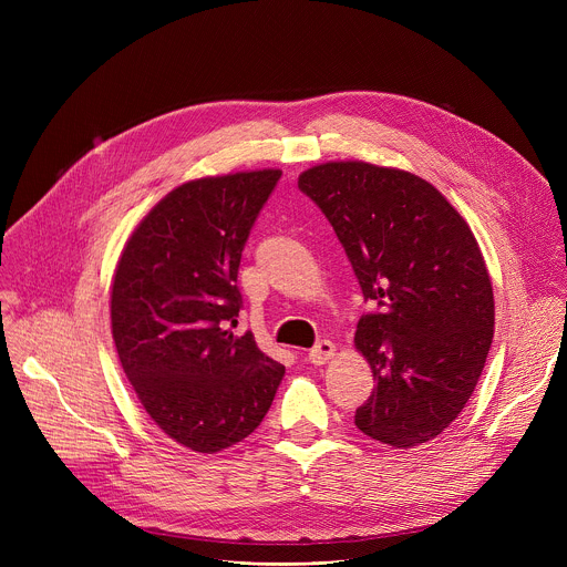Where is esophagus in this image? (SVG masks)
<instances>
[{
  "label": "esophagus",
  "mask_w": 567,
  "mask_h": 567,
  "mask_svg": "<svg viewBox=\"0 0 567 567\" xmlns=\"http://www.w3.org/2000/svg\"><path fill=\"white\" fill-rule=\"evenodd\" d=\"M334 352H337V348H334L332 341H318V343L309 350L307 359H309V363H313V365H322V363H328V361L334 357Z\"/></svg>",
  "instance_id": "obj_1"
}]
</instances>
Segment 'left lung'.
Here are the masks:
<instances>
[{"label":"left lung","mask_w":567,"mask_h":567,"mask_svg":"<svg viewBox=\"0 0 567 567\" xmlns=\"http://www.w3.org/2000/svg\"><path fill=\"white\" fill-rule=\"evenodd\" d=\"M377 305L357 326L374 390L357 429L388 446L437 437L462 413L494 339V289L468 224L417 175L332 161L300 175Z\"/></svg>","instance_id":"1"}]
</instances>
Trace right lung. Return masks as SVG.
<instances>
[{
  "instance_id": "right-lung-1",
  "label": "right lung",
  "mask_w": 567,
  "mask_h": 567,
  "mask_svg": "<svg viewBox=\"0 0 567 567\" xmlns=\"http://www.w3.org/2000/svg\"><path fill=\"white\" fill-rule=\"evenodd\" d=\"M280 171L188 182L136 226L112 285L121 365L152 422L177 444L217 453L249 437L285 377L251 332L237 269Z\"/></svg>"
}]
</instances>
